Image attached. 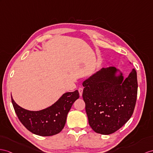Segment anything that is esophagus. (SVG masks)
<instances>
[{"label": "esophagus", "instance_id": "1", "mask_svg": "<svg viewBox=\"0 0 153 153\" xmlns=\"http://www.w3.org/2000/svg\"><path fill=\"white\" fill-rule=\"evenodd\" d=\"M79 92L80 96H82V92H83V88H79Z\"/></svg>", "mask_w": 153, "mask_h": 153}]
</instances>
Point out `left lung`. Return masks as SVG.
<instances>
[{
  "label": "left lung",
  "mask_w": 153,
  "mask_h": 153,
  "mask_svg": "<svg viewBox=\"0 0 153 153\" xmlns=\"http://www.w3.org/2000/svg\"><path fill=\"white\" fill-rule=\"evenodd\" d=\"M114 67L102 68L82 84V97L91 128L97 133L110 134L121 128L131 117L134 110L137 81L133 69L123 80Z\"/></svg>",
  "instance_id": "obj_1"
}]
</instances>
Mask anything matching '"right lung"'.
I'll return each mask as SVG.
<instances>
[{
	"label": "right lung",
	"mask_w": 153,
	"mask_h": 153,
	"mask_svg": "<svg viewBox=\"0 0 153 153\" xmlns=\"http://www.w3.org/2000/svg\"><path fill=\"white\" fill-rule=\"evenodd\" d=\"M79 98L78 90L63 95L53 105L39 111H30L12 102L19 120L27 130L41 136L57 134L64 128L67 115L73 104Z\"/></svg>",
	"instance_id": "obj_1"
}]
</instances>
